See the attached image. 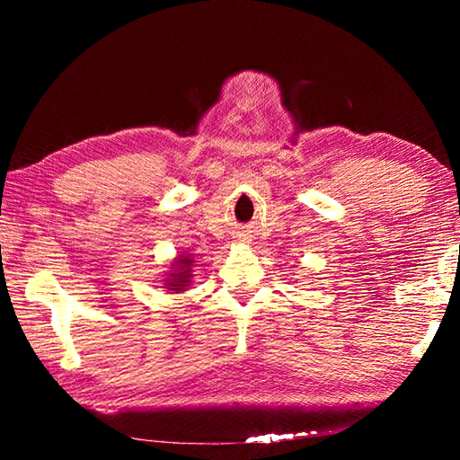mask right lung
<instances>
[{
	"label": "right lung",
	"instance_id": "obj_1",
	"mask_svg": "<svg viewBox=\"0 0 460 460\" xmlns=\"http://www.w3.org/2000/svg\"><path fill=\"white\" fill-rule=\"evenodd\" d=\"M195 262L198 261H195V255H191V252H181V255L175 257L170 262L168 270L164 272V280H162L164 288L172 290L173 295L188 290V287H191L193 269L198 267Z\"/></svg>",
	"mask_w": 460,
	"mask_h": 460
}]
</instances>
